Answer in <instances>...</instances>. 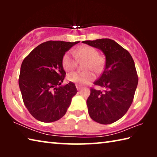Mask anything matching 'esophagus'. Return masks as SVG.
I'll use <instances>...</instances> for the list:
<instances>
[{"instance_id": "1", "label": "esophagus", "mask_w": 157, "mask_h": 157, "mask_svg": "<svg viewBox=\"0 0 157 157\" xmlns=\"http://www.w3.org/2000/svg\"><path fill=\"white\" fill-rule=\"evenodd\" d=\"M76 88L78 90H81L82 89V87L80 86V85L79 84H76Z\"/></svg>"}]
</instances>
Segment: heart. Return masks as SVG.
<instances>
[{"mask_svg": "<svg viewBox=\"0 0 157 157\" xmlns=\"http://www.w3.org/2000/svg\"><path fill=\"white\" fill-rule=\"evenodd\" d=\"M76 59L84 60L83 72H73L67 75L69 82L78 84H86L94 80L95 75L93 71L100 73L103 71L105 64V60L102 55L98 54L95 48L82 45L71 52H66L63 55L62 63L66 71H71L76 67Z\"/></svg>", "mask_w": 157, "mask_h": 157, "instance_id": "heart-1", "label": "heart"}]
</instances>
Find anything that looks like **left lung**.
<instances>
[{"instance_id": "left-lung-1", "label": "left lung", "mask_w": 157, "mask_h": 157, "mask_svg": "<svg viewBox=\"0 0 157 157\" xmlns=\"http://www.w3.org/2000/svg\"><path fill=\"white\" fill-rule=\"evenodd\" d=\"M82 42L100 49L106 57L104 71L94 83L104 91L91 87L86 101L89 114L98 123H113L127 113L134 100L139 81L134 59L127 50L111 39Z\"/></svg>"}]
</instances>
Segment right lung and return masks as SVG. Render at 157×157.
Segmentation results:
<instances>
[{"instance_id": "add662e5", "label": "right lung", "mask_w": 157, "mask_h": 157, "mask_svg": "<svg viewBox=\"0 0 157 157\" xmlns=\"http://www.w3.org/2000/svg\"><path fill=\"white\" fill-rule=\"evenodd\" d=\"M78 42H44L23 59L18 84L25 106L36 120L44 123L59 120L78 92L73 82L60 85L66 76L62 57Z\"/></svg>"}]
</instances>
